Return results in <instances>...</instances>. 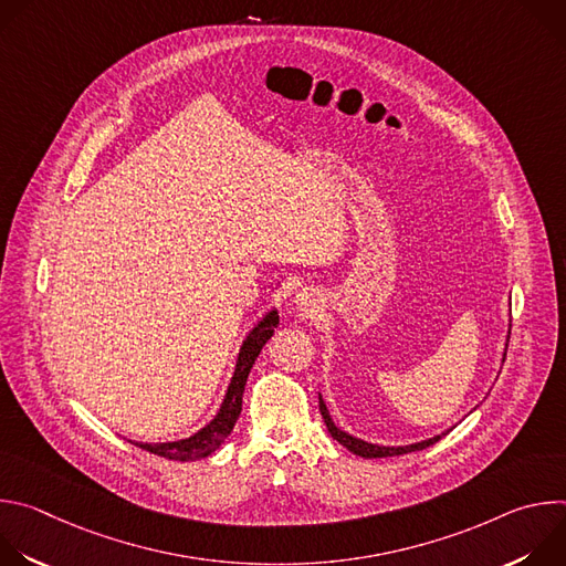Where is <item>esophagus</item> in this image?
Segmentation results:
<instances>
[{
  "instance_id": "34e87169",
  "label": "esophagus",
  "mask_w": 566,
  "mask_h": 566,
  "mask_svg": "<svg viewBox=\"0 0 566 566\" xmlns=\"http://www.w3.org/2000/svg\"><path fill=\"white\" fill-rule=\"evenodd\" d=\"M295 306L304 313H315L319 308V295L313 289H302L295 295Z\"/></svg>"
}]
</instances>
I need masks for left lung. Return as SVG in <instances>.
<instances>
[{
    "label": "left lung",
    "instance_id": "obj_1",
    "mask_svg": "<svg viewBox=\"0 0 566 566\" xmlns=\"http://www.w3.org/2000/svg\"><path fill=\"white\" fill-rule=\"evenodd\" d=\"M509 338H511V329H509ZM509 338H506V340H509ZM506 347H509V343H506ZM502 360H506V349H504V358H502ZM317 400H319V415H322V419H325V426H327L329 434H332L340 446H345L349 452H354V454H358V457H365V459H380V457H398V454H408V452H419V450L430 448L432 443H437L439 439H443V437L452 430V428H450V430H446V432H441V434H437V437H430V439H423V441H417V443H410V446H376V443L363 441V439H358V437H354V434L340 430V428L334 423V419H332V415H329V410H327V402L322 400V396H317Z\"/></svg>",
    "mask_w": 566,
    "mask_h": 566
}]
</instances>
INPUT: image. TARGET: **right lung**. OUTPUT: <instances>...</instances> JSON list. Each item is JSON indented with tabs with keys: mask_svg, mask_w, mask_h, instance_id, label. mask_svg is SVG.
Segmentation results:
<instances>
[{
	"mask_svg": "<svg viewBox=\"0 0 566 566\" xmlns=\"http://www.w3.org/2000/svg\"><path fill=\"white\" fill-rule=\"evenodd\" d=\"M277 325H280L277 308H271L258 319V325L247 334L244 343H241V347H239L234 371H232V378L228 382L226 396L221 400V408L208 426H203L195 434H190L186 439H179V441H164V443H140V441H136V446L151 452V454L175 459V461H197V459L210 457L226 441V437L232 432V428H234V423L241 415V396H244L247 378H249L262 347L275 334Z\"/></svg>",
	"mask_w": 566,
	"mask_h": 566,
	"instance_id": "right-lung-1",
	"label": "right lung"
}]
</instances>
